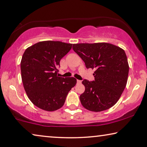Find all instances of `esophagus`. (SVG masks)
<instances>
[{
    "label": "esophagus",
    "instance_id": "esophagus-1",
    "mask_svg": "<svg viewBox=\"0 0 147 147\" xmlns=\"http://www.w3.org/2000/svg\"><path fill=\"white\" fill-rule=\"evenodd\" d=\"M81 82H82V81L80 80H77V83L78 84H80Z\"/></svg>",
    "mask_w": 147,
    "mask_h": 147
}]
</instances>
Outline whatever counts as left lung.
Masks as SVG:
<instances>
[{
	"instance_id": "8db88e82",
	"label": "left lung",
	"mask_w": 147,
	"mask_h": 147,
	"mask_svg": "<svg viewBox=\"0 0 147 147\" xmlns=\"http://www.w3.org/2000/svg\"><path fill=\"white\" fill-rule=\"evenodd\" d=\"M73 50L85 63L87 69H94L95 80H83L85 91L80 95L82 106L90 111H105L116 103L125 88L129 73L126 54L123 49L112 44H74Z\"/></svg>"
}]
</instances>
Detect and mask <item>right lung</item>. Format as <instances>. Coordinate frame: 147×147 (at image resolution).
<instances>
[{"mask_svg": "<svg viewBox=\"0 0 147 147\" xmlns=\"http://www.w3.org/2000/svg\"><path fill=\"white\" fill-rule=\"evenodd\" d=\"M72 44L60 41H42L25 50L21 61L23 87L34 105L46 111L63 106L67 95L76 84L74 77L57 75L62 57Z\"/></svg>", "mask_w": 147, "mask_h": 147, "instance_id": "add662e5", "label": "right lung"}]
</instances>
